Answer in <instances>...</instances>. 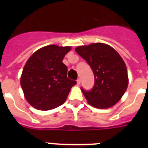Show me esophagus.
Wrapping results in <instances>:
<instances>
[{"label": "esophagus", "instance_id": "1", "mask_svg": "<svg viewBox=\"0 0 148 148\" xmlns=\"http://www.w3.org/2000/svg\"><path fill=\"white\" fill-rule=\"evenodd\" d=\"M77 85H80V84H81V79L80 78H78L77 80Z\"/></svg>", "mask_w": 148, "mask_h": 148}]
</instances>
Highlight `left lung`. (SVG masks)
<instances>
[{
	"instance_id": "obj_1",
	"label": "left lung",
	"mask_w": 148,
	"mask_h": 148,
	"mask_svg": "<svg viewBox=\"0 0 148 148\" xmlns=\"http://www.w3.org/2000/svg\"><path fill=\"white\" fill-rule=\"evenodd\" d=\"M75 51L92 69L95 84L90 90H81L90 105L100 109L114 105L124 95L128 84L126 65L113 47L95 43L80 46Z\"/></svg>"
}]
</instances>
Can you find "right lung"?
<instances>
[{
    "label": "right lung",
    "instance_id": "add662e5",
    "mask_svg": "<svg viewBox=\"0 0 148 148\" xmlns=\"http://www.w3.org/2000/svg\"><path fill=\"white\" fill-rule=\"evenodd\" d=\"M71 47L48 45L34 52L24 65L21 85L28 103L38 110L61 105L77 82L67 77L62 62Z\"/></svg>",
    "mask_w": 148,
    "mask_h": 148
}]
</instances>
